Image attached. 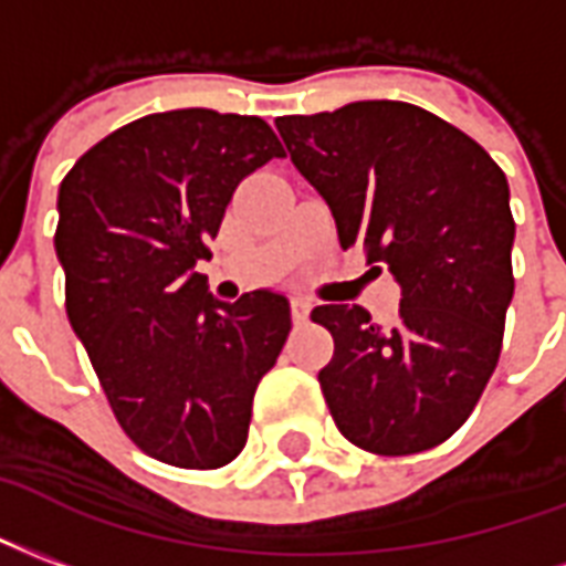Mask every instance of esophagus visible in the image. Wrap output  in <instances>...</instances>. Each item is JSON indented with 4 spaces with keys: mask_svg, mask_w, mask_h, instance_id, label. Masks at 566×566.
I'll use <instances>...</instances> for the list:
<instances>
[{
    "mask_svg": "<svg viewBox=\"0 0 566 566\" xmlns=\"http://www.w3.org/2000/svg\"><path fill=\"white\" fill-rule=\"evenodd\" d=\"M307 316H311V301L295 295V298H292V319H295V323H307Z\"/></svg>",
    "mask_w": 566,
    "mask_h": 566,
    "instance_id": "34e87169",
    "label": "esophagus"
}]
</instances>
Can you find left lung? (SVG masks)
I'll return each mask as SVG.
<instances>
[{
  "label": "left lung",
  "instance_id": "8db88e82",
  "mask_svg": "<svg viewBox=\"0 0 566 566\" xmlns=\"http://www.w3.org/2000/svg\"><path fill=\"white\" fill-rule=\"evenodd\" d=\"M292 163L332 210L340 247L365 241L401 286L395 323L319 304L334 337L319 370L340 434L377 455L443 443L480 401L513 301L510 184L480 144L431 111L370 98L280 117Z\"/></svg>",
  "mask_w": 566,
  "mask_h": 566
}]
</instances>
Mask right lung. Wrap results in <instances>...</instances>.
Wrapping results in <instances>:
<instances>
[{
  "mask_svg": "<svg viewBox=\"0 0 566 566\" xmlns=\"http://www.w3.org/2000/svg\"><path fill=\"white\" fill-rule=\"evenodd\" d=\"M274 156L262 117L180 108L111 132L60 184L69 323L119 428L165 464L213 470L241 452L292 328L283 292L229 304L196 271L238 184Z\"/></svg>",
  "mask_w": 566,
  "mask_h": 566,
  "instance_id": "1",
  "label": "right lung"
}]
</instances>
